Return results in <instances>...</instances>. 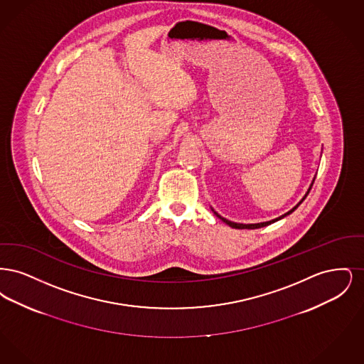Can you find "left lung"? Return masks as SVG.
I'll list each match as a JSON object with an SVG mask.
<instances>
[{
  "instance_id": "obj_1",
  "label": "left lung",
  "mask_w": 364,
  "mask_h": 364,
  "mask_svg": "<svg viewBox=\"0 0 364 364\" xmlns=\"http://www.w3.org/2000/svg\"><path fill=\"white\" fill-rule=\"evenodd\" d=\"M314 180H315V177L312 178L311 184H310V187H309V190L306 192V195L301 198V200L294 206V208H291L288 213H285V214H282V215H279L277 218H274V220H272V221H266V223H258V224H239V223H233V221H229V220H226L224 217H221L217 211H214V208H211V211L220 218V220H223L224 223H225L226 225L230 226V228H235V229H258V228H263V226L270 225V224H273V223H276V221H279V220H282L284 217H287V215H289L291 213H294L296 208L300 206V203L307 198V195H309V192L311 191L312 184H314Z\"/></svg>"
}]
</instances>
